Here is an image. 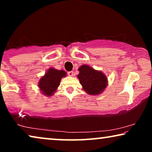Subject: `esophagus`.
I'll use <instances>...</instances> for the list:
<instances>
[{
	"label": "esophagus",
	"instance_id": "esophagus-1",
	"mask_svg": "<svg viewBox=\"0 0 152 152\" xmlns=\"http://www.w3.org/2000/svg\"><path fill=\"white\" fill-rule=\"evenodd\" d=\"M68 76L72 77L74 75V72H73V71H69V72H68Z\"/></svg>",
	"mask_w": 152,
	"mask_h": 152
}]
</instances>
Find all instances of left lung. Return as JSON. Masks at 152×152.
Here are the masks:
<instances>
[{
	"instance_id": "1",
	"label": "left lung",
	"mask_w": 152,
	"mask_h": 152,
	"mask_svg": "<svg viewBox=\"0 0 152 152\" xmlns=\"http://www.w3.org/2000/svg\"><path fill=\"white\" fill-rule=\"evenodd\" d=\"M77 77L83 89L89 95H98L107 86V78L105 75L95 70L89 66L83 65L79 68Z\"/></svg>"
}]
</instances>
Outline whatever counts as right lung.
<instances>
[{
  "label": "right lung",
  "instance_id": "obj_1",
  "mask_svg": "<svg viewBox=\"0 0 152 152\" xmlns=\"http://www.w3.org/2000/svg\"><path fill=\"white\" fill-rule=\"evenodd\" d=\"M66 75L64 70H58L50 68L45 75L40 79L39 87L43 95L50 96L59 86L61 78Z\"/></svg>",
  "mask_w": 152,
  "mask_h": 152
}]
</instances>
